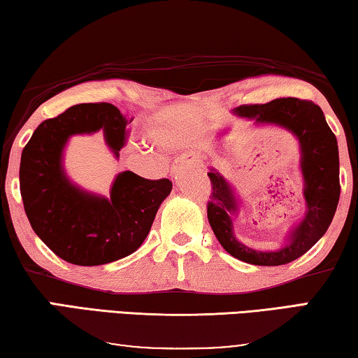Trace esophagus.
<instances>
[{
	"instance_id": "obj_1",
	"label": "esophagus",
	"mask_w": 358,
	"mask_h": 358,
	"mask_svg": "<svg viewBox=\"0 0 358 358\" xmlns=\"http://www.w3.org/2000/svg\"><path fill=\"white\" fill-rule=\"evenodd\" d=\"M187 162H178V163H176V164H173V168H171V174L173 176H176V174H178L179 171H180V169H182V166H184V164H185Z\"/></svg>"
}]
</instances>
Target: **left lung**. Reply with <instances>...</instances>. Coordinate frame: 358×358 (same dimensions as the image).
<instances>
[{
  "label": "left lung",
  "instance_id": "1",
  "mask_svg": "<svg viewBox=\"0 0 358 358\" xmlns=\"http://www.w3.org/2000/svg\"><path fill=\"white\" fill-rule=\"evenodd\" d=\"M234 113L259 126H278L298 139L306 213L288 230L278 250L251 248L241 243L234 232L241 200L229 180L217 169L210 168L208 176L213 192L211 201H208V221L222 248L236 259L252 266H283L309 251L325 235L336 213L341 194L336 136L329 129L320 107L294 97L275 99L262 106H240L234 108Z\"/></svg>",
  "mask_w": 358,
  "mask_h": 358
}]
</instances>
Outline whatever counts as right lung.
Masks as SVG:
<instances>
[{"label": "right lung", "mask_w": 358, "mask_h": 358, "mask_svg": "<svg viewBox=\"0 0 358 358\" xmlns=\"http://www.w3.org/2000/svg\"><path fill=\"white\" fill-rule=\"evenodd\" d=\"M126 123L112 103H78L43 122L22 152L20 195L31 229L54 255L75 266H102L133 255L171 194L169 179L148 180L133 171L117 174L110 196L70 180L64 166L70 137L102 129L118 158Z\"/></svg>", "instance_id": "right-lung-1"}]
</instances>
